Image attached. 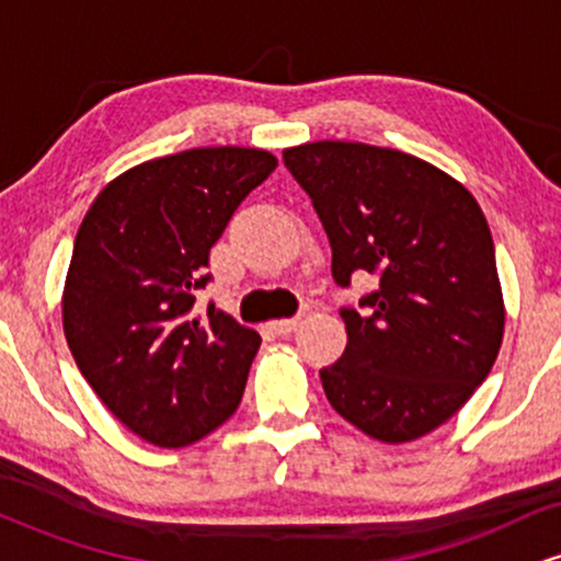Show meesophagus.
<instances>
[{"mask_svg":"<svg viewBox=\"0 0 561 561\" xmlns=\"http://www.w3.org/2000/svg\"><path fill=\"white\" fill-rule=\"evenodd\" d=\"M300 324V317H293V319H276V321H272V330L276 332V334H289L295 330V327Z\"/></svg>","mask_w":561,"mask_h":561,"instance_id":"obj_1","label":"esophagus"}]
</instances>
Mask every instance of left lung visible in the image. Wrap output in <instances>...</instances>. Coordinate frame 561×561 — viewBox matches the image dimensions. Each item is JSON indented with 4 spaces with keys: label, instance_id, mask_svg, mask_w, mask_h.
<instances>
[{
    "label": "left lung",
    "instance_id": "1",
    "mask_svg": "<svg viewBox=\"0 0 561 561\" xmlns=\"http://www.w3.org/2000/svg\"><path fill=\"white\" fill-rule=\"evenodd\" d=\"M332 248V279L375 274L340 308L347 347L319 371L343 420L382 443L433 433L485 382L504 337L495 248L474 199L448 173L362 141L285 150Z\"/></svg>",
    "mask_w": 561,
    "mask_h": 561
}]
</instances>
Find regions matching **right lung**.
<instances>
[{
  "label": "right lung",
  "instance_id": "right-lung-1",
  "mask_svg": "<svg viewBox=\"0 0 561 561\" xmlns=\"http://www.w3.org/2000/svg\"><path fill=\"white\" fill-rule=\"evenodd\" d=\"M276 169L266 150L199 147L121 173L73 242L62 327L81 375L134 435L182 448L237 411L259 332L208 302L210 248Z\"/></svg>",
  "mask_w": 561,
  "mask_h": 561
}]
</instances>
